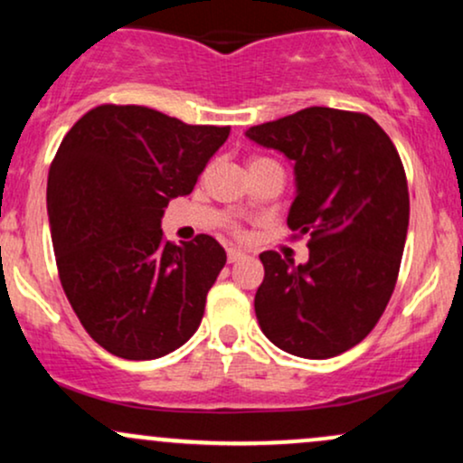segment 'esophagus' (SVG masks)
<instances>
[{"mask_svg": "<svg viewBox=\"0 0 463 463\" xmlns=\"http://www.w3.org/2000/svg\"><path fill=\"white\" fill-rule=\"evenodd\" d=\"M241 259H246V252L239 248H228V263H237L241 261Z\"/></svg>", "mask_w": 463, "mask_h": 463, "instance_id": "34e87169", "label": "esophagus"}]
</instances>
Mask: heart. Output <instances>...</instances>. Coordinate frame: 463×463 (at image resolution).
Here are the masks:
<instances>
[{
  "label": "heart",
  "mask_w": 463,
  "mask_h": 463,
  "mask_svg": "<svg viewBox=\"0 0 463 463\" xmlns=\"http://www.w3.org/2000/svg\"><path fill=\"white\" fill-rule=\"evenodd\" d=\"M254 161H261V158H254Z\"/></svg>",
  "instance_id": "b5f03b06"
}]
</instances>
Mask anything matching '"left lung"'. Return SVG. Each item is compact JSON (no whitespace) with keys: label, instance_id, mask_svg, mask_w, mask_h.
<instances>
[{"label":"left lung","instance_id":"1","mask_svg":"<svg viewBox=\"0 0 463 463\" xmlns=\"http://www.w3.org/2000/svg\"><path fill=\"white\" fill-rule=\"evenodd\" d=\"M246 137L294 165L287 224L311 237L307 263L259 254V326L296 357L346 353L376 326L396 287L409 226L401 156L372 117L326 106L252 126Z\"/></svg>","mask_w":463,"mask_h":463}]
</instances>
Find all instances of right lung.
I'll use <instances>...</instances> for the list:
<instances>
[{"mask_svg": "<svg viewBox=\"0 0 463 463\" xmlns=\"http://www.w3.org/2000/svg\"><path fill=\"white\" fill-rule=\"evenodd\" d=\"M228 132L102 104L58 147L47 176L58 276L78 320L115 357L158 359L198 331L226 252L211 235L165 241L161 220Z\"/></svg>", "mask_w": 463, "mask_h": 463, "instance_id": "1", "label": "right lung"}]
</instances>
